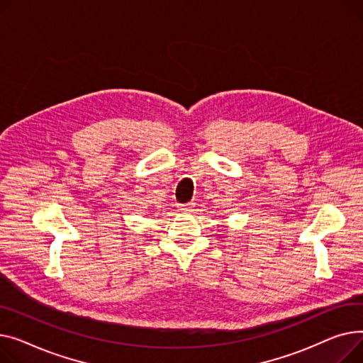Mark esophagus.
<instances>
[{
  "instance_id": "esophagus-1",
  "label": "esophagus",
  "mask_w": 363,
  "mask_h": 363,
  "mask_svg": "<svg viewBox=\"0 0 363 363\" xmlns=\"http://www.w3.org/2000/svg\"><path fill=\"white\" fill-rule=\"evenodd\" d=\"M194 206H195V202H189V203L180 205V209H182V211H190Z\"/></svg>"
}]
</instances>
